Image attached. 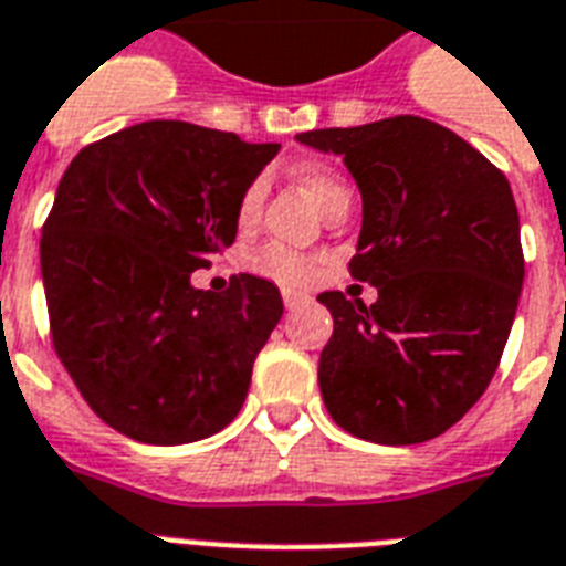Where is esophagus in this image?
I'll return each instance as SVG.
<instances>
[{"instance_id":"esophagus-1","label":"esophagus","mask_w":566,"mask_h":566,"mask_svg":"<svg viewBox=\"0 0 566 566\" xmlns=\"http://www.w3.org/2000/svg\"><path fill=\"white\" fill-rule=\"evenodd\" d=\"M282 298L287 311H296V307H302L307 302L305 293H298V291H282Z\"/></svg>"}]
</instances>
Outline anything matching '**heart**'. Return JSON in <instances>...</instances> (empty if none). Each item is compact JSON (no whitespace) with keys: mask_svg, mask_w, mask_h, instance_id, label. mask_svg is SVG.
I'll return each instance as SVG.
<instances>
[{"mask_svg":"<svg viewBox=\"0 0 566 566\" xmlns=\"http://www.w3.org/2000/svg\"><path fill=\"white\" fill-rule=\"evenodd\" d=\"M296 179L302 182V188L307 191V197L314 200L316 209L325 211L331 203H337L343 197H348V186L346 179L339 177L334 168L319 163L302 165L296 171ZM261 195H264V186H261V179L250 182V186L243 188V195L238 197V223L247 227L252 220L259 218L261 209ZM252 270L259 275H268L273 282L279 284H305L314 279L316 273V261L311 255H302L296 250H287V247H264L252 255Z\"/></svg>","mask_w":566,"mask_h":566,"instance_id":"1","label":"heart"}]
</instances>
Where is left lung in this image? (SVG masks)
Listing matches in <instances>:
<instances>
[{
	"mask_svg": "<svg viewBox=\"0 0 566 566\" xmlns=\"http://www.w3.org/2000/svg\"><path fill=\"white\" fill-rule=\"evenodd\" d=\"M357 179L363 227L348 273L363 305L319 293L334 334L319 355L325 410L375 444H418L465 416L494 378L523 287L521 220L506 174L418 116L296 136Z\"/></svg>",
	"mask_w": 566,
	"mask_h": 566,
	"instance_id": "8db88e82",
	"label": "left lung"
}]
</instances>
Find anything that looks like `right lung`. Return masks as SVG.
I'll list each match as a JSON object with an SVG mask.
<instances>
[{
	"mask_svg": "<svg viewBox=\"0 0 566 566\" xmlns=\"http://www.w3.org/2000/svg\"><path fill=\"white\" fill-rule=\"evenodd\" d=\"M282 145L142 122L69 163L40 238L52 343L92 412L145 444H186L238 416L282 319L268 279L197 291L238 232V197Z\"/></svg>",
	"mask_w": 566,
	"mask_h": 566,
	"instance_id": "1",
	"label": "right lung"
}]
</instances>
